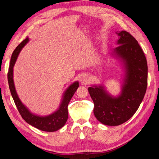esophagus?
Wrapping results in <instances>:
<instances>
[{
	"instance_id": "1",
	"label": "esophagus",
	"mask_w": 159,
	"mask_h": 159,
	"mask_svg": "<svg viewBox=\"0 0 159 159\" xmlns=\"http://www.w3.org/2000/svg\"><path fill=\"white\" fill-rule=\"evenodd\" d=\"M80 81H81V83L84 84L89 83V78L87 75H83L82 77H81Z\"/></svg>"
}]
</instances>
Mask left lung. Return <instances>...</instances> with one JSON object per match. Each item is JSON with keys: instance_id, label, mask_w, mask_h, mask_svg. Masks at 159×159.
Here are the masks:
<instances>
[{"instance_id": "8db88e82", "label": "left lung", "mask_w": 159, "mask_h": 159, "mask_svg": "<svg viewBox=\"0 0 159 159\" xmlns=\"http://www.w3.org/2000/svg\"><path fill=\"white\" fill-rule=\"evenodd\" d=\"M114 52L123 60L127 70L121 94L112 98L101 86L88 88L94 103L93 113L99 122L109 126L119 125L131 118L140 106L146 93L148 67L145 54L131 34L123 30Z\"/></svg>"}]
</instances>
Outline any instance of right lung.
Returning <instances> with one entry per match:
<instances>
[{
	"label": "right lung",
	"mask_w": 159,
	"mask_h": 159,
	"mask_svg": "<svg viewBox=\"0 0 159 159\" xmlns=\"http://www.w3.org/2000/svg\"><path fill=\"white\" fill-rule=\"evenodd\" d=\"M28 42V38H26L16 48V49L14 50L12 54L10 66H9L8 71V82L9 85V89H10L12 97L14 99V103H15L18 111L20 113L22 119L26 122L43 131H56L63 127L66 124L67 120H68V105L72 96L74 95L77 89L78 88L79 83L78 81H76V82L71 84L68 89L66 90L60 108L53 114L46 117H39L31 113L25 105L22 103L20 99L18 98L13 81V67L14 64H15L19 53Z\"/></svg>",
	"instance_id": "obj_1"
}]
</instances>
